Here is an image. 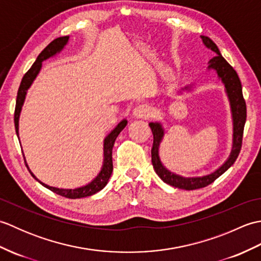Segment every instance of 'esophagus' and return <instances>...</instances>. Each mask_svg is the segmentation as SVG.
<instances>
[{"label": "esophagus", "mask_w": 261, "mask_h": 261, "mask_svg": "<svg viewBox=\"0 0 261 261\" xmlns=\"http://www.w3.org/2000/svg\"><path fill=\"white\" fill-rule=\"evenodd\" d=\"M134 115L138 119H149L152 115V110L147 104H140L135 108Z\"/></svg>", "instance_id": "esophagus-1"}]
</instances>
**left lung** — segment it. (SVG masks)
<instances>
[{
  "label": "left lung",
  "instance_id": "obj_1",
  "mask_svg": "<svg viewBox=\"0 0 261 261\" xmlns=\"http://www.w3.org/2000/svg\"><path fill=\"white\" fill-rule=\"evenodd\" d=\"M201 38L204 45L218 55V56H215L210 60L208 68H213L216 70L219 77L224 83L226 93H228V96L230 98L232 114H233V130L234 131H233V148H232L229 159L226 160V162L221 166L218 170L214 171V173L203 176V177H192V178H185V177L170 173L169 170H167L164 167L162 162H160L159 154H158L160 141H162L164 137L163 127L159 123H152V122L151 123H149V126H150L153 135V143L151 148V163H152L154 171H156L157 175L166 182V184L177 187V188H181V190H186V191L198 190V188H203L205 186L212 184L216 178H219L221 175L224 174L225 171L234 164L238 156H239L241 147H242L243 130H245V123L247 119V105H246L245 98H243L241 82H240L239 76L237 74V71L222 57V55H221L218 46H216L208 37L201 36Z\"/></svg>",
  "mask_w": 261,
  "mask_h": 261
}]
</instances>
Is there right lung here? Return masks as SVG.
<instances>
[{"mask_svg":"<svg viewBox=\"0 0 261 261\" xmlns=\"http://www.w3.org/2000/svg\"><path fill=\"white\" fill-rule=\"evenodd\" d=\"M68 38L69 37H67V36L59 37V38L55 39V40H53L50 43H49V45L40 53V55L38 56L36 62L33 63V65L31 66V68L27 71V73L23 76V79H22L20 87H19V91H18V96H16V103H15V110H14V126H15L16 135H19L18 134V131H19V116H20L22 105H23V102H24L27 90L30 87L33 80H35L36 76L38 75L39 70H40V68H41V65H42L43 60L54 56V55H56L58 51L62 50L64 46L66 45V43H67ZM125 125H126V121L125 120L121 121L120 123L115 126V129L112 132H111V134L107 138H105V140H104V164H103L102 170L99 171V174L96 176V178L93 179L90 182V184H87L86 186L75 188V190H63V188H56V187L48 186L46 184H43V182L39 181L35 177V175L31 173L30 169L28 168V165L25 164L27 168L29 169L30 174L33 177H35V178L39 182H40L42 186L47 187L48 190H50L51 192L58 194V195H60V196L75 199V198H82V197H87V196L94 195L95 193L103 190L104 186L108 184V181H109L110 177H111V174H112V170H113L112 149H113V146H114V141L116 139V137L119 136L120 132L124 129ZM24 163H25V160H24Z\"/></svg>","mask_w":261,"mask_h":261,"instance_id":"1","label":"right lung"}]
</instances>
